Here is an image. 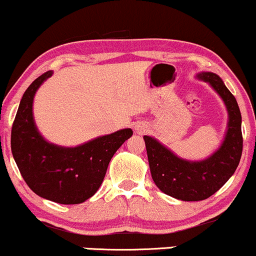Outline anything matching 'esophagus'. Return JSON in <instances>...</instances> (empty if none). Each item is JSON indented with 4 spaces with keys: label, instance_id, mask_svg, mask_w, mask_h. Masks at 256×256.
<instances>
[{
    "label": "esophagus",
    "instance_id": "1",
    "mask_svg": "<svg viewBox=\"0 0 256 256\" xmlns=\"http://www.w3.org/2000/svg\"><path fill=\"white\" fill-rule=\"evenodd\" d=\"M134 130H137L138 132L140 131H144L146 128H144V125L143 124H137L136 126H134Z\"/></svg>",
    "mask_w": 256,
    "mask_h": 256
}]
</instances>
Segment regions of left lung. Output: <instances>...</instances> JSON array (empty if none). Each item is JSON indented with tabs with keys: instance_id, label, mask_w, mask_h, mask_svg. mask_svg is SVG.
I'll return each instance as SVG.
<instances>
[{
	"instance_id": "8db88e82",
	"label": "left lung",
	"mask_w": 256,
	"mask_h": 256,
	"mask_svg": "<svg viewBox=\"0 0 256 256\" xmlns=\"http://www.w3.org/2000/svg\"><path fill=\"white\" fill-rule=\"evenodd\" d=\"M198 78L220 95L229 113L228 132L220 149L204 161L190 162L144 136L154 182L163 193L184 202H198L214 194L235 173L243 148L242 116L235 96L216 74L202 72Z\"/></svg>"
}]
</instances>
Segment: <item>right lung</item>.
<instances>
[{"mask_svg": "<svg viewBox=\"0 0 256 256\" xmlns=\"http://www.w3.org/2000/svg\"><path fill=\"white\" fill-rule=\"evenodd\" d=\"M51 75L52 72L40 75L22 95L12 126V152L36 194L58 204H80L95 194L110 158L134 132L124 128L76 148L46 142L34 125L32 104L36 89Z\"/></svg>", "mask_w": 256, "mask_h": 256, "instance_id": "add662e5", "label": "right lung"}]
</instances>
